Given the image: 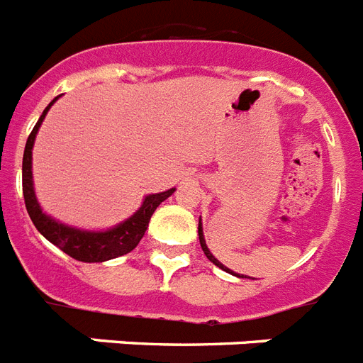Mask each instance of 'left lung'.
I'll use <instances>...</instances> for the list:
<instances>
[{"label":"left lung","instance_id":"1","mask_svg":"<svg viewBox=\"0 0 363 363\" xmlns=\"http://www.w3.org/2000/svg\"><path fill=\"white\" fill-rule=\"evenodd\" d=\"M198 238H200V246H202V250H203V253H206V257L207 259H209V261L213 262V264L215 266H218V268H222V270L224 272H228V274H231V275H237V277H246V275H240V274H235L233 270H229L228 266H224L222 264V262L218 261V259H216L215 255H213L211 252H209V247H207V244H206V238H203V228H202V218H200V222H198Z\"/></svg>","mask_w":363,"mask_h":363}]
</instances>
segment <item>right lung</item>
<instances>
[{
    "mask_svg": "<svg viewBox=\"0 0 363 363\" xmlns=\"http://www.w3.org/2000/svg\"><path fill=\"white\" fill-rule=\"evenodd\" d=\"M58 99V97H57ZM57 99H52L49 102V106L43 110L40 116L38 123L30 132L29 139H27L26 152H23V165H21V182H23V198H26V207L29 213L30 220H33L34 228L38 229L43 237L48 238L49 242L60 247L62 252L67 253L69 257L77 259L80 262H104L116 257L126 255L134 250L139 244V240L143 238L145 231L148 228L150 216L157 209L163 200L174 193V189L163 191V193L147 194L143 198V203L138 211L130 218L123 220L121 224L113 225V228L102 229V231H93V229H80L75 225H67L60 220L52 218L51 215L43 211L40 207L38 198L34 193V182H33V147L34 139L38 134L40 126H42L43 119L48 116L49 108L57 102Z\"/></svg>",
    "mask_w": 363,
    "mask_h": 363,
    "instance_id": "obj_1",
    "label": "right lung"
}]
</instances>
